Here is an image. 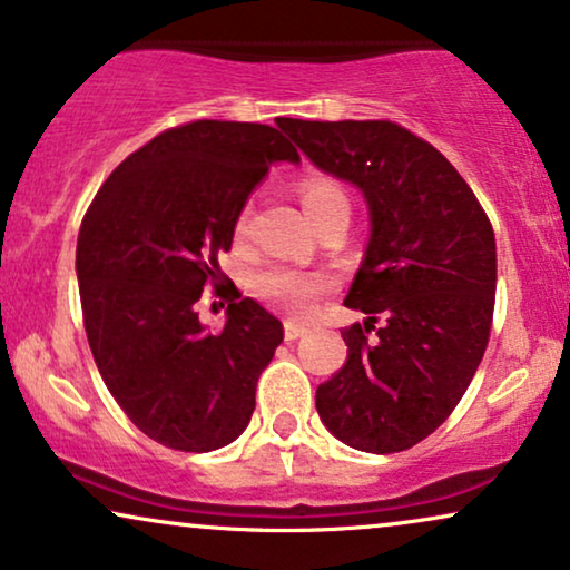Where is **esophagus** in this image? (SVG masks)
Listing matches in <instances>:
<instances>
[{
    "label": "esophagus",
    "instance_id": "1",
    "mask_svg": "<svg viewBox=\"0 0 570 570\" xmlns=\"http://www.w3.org/2000/svg\"><path fill=\"white\" fill-rule=\"evenodd\" d=\"M306 327L298 322H285V340H291V343H295V340H301L303 335H306Z\"/></svg>",
    "mask_w": 570,
    "mask_h": 570
}]
</instances>
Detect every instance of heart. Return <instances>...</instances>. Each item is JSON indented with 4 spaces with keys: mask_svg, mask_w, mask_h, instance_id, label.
I'll return each mask as SVG.
<instances>
[{
    "mask_svg": "<svg viewBox=\"0 0 570 570\" xmlns=\"http://www.w3.org/2000/svg\"><path fill=\"white\" fill-rule=\"evenodd\" d=\"M335 198H345L335 183L327 177H306L301 183V202L303 209H316V206L335 202ZM246 225V214H240L238 230ZM330 277L320 275V272H301L293 267H267L254 277V291L258 298L269 306L279 308L287 316L303 320L314 312V303L320 301L322 293L330 291Z\"/></svg>",
    "mask_w": 570,
    "mask_h": 570,
    "instance_id": "1",
    "label": "heart"
}]
</instances>
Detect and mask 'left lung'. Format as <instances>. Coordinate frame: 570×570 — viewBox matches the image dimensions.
<instances>
[{
    "instance_id": "left-lung-1",
    "label": "left lung",
    "mask_w": 570,
    "mask_h": 570,
    "mask_svg": "<svg viewBox=\"0 0 570 570\" xmlns=\"http://www.w3.org/2000/svg\"><path fill=\"white\" fill-rule=\"evenodd\" d=\"M277 125L368 209L364 258L343 301L366 322L343 330L348 361L316 387V411L348 448L401 453L453 413L482 364L498 285L492 225L458 169L401 125ZM376 315L383 324L368 338Z\"/></svg>"
}]
</instances>
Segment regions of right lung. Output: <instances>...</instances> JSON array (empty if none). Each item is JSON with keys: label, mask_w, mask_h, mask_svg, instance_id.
<instances>
[{"label": "right lung", "mask_w": 570, "mask_h": 570, "mask_svg": "<svg viewBox=\"0 0 570 570\" xmlns=\"http://www.w3.org/2000/svg\"><path fill=\"white\" fill-rule=\"evenodd\" d=\"M301 157L258 122L198 120L151 138L96 194L76 272L88 345L117 405L151 440L209 453L238 440L283 322L240 298L209 332L196 301L222 277L248 196L272 165Z\"/></svg>", "instance_id": "1"}]
</instances>
